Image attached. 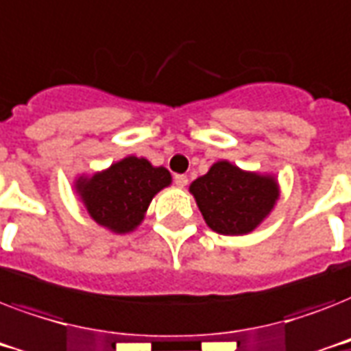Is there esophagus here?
Returning <instances> with one entry per match:
<instances>
[{
	"label": "esophagus",
	"mask_w": 351,
	"mask_h": 351,
	"mask_svg": "<svg viewBox=\"0 0 351 351\" xmlns=\"http://www.w3.org/2000/svg\"><path fill=\"white\" fill-rule=\"evenodd\" d=\"M175 184L178 187H186L187 186V176L186 175H175Z\"/></svg>",
	"instance_id": "34e87169"
}]
</instances>
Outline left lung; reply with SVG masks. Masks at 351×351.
I'll return each instance as SVG.
<instances>
[{
  "mask_svg": "<svg viewBox=\"0 0 351 351\" xmlns=\"http://www.w3.org/2000/svg\"><path fill=\"white\" fill-rule=\"evenodd\" d=\"M206 224L220 234H247L266 219L278 198L269 175L247 173L230 162H217L189 186Z\"/></svg>",
  "mask_w": 351,
  "mask_h": 351,
  "instance_id": "8db88e82",
  "label": "left lung"
}]
</instances>
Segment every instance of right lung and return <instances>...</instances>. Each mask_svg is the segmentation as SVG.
Listing matches in <instances>:
<instances>
[{
	"instance_id": "1",
	"label": "right lung",
	"mask_w": 351,
	"mask_h": 351,
	"mask_svg": "<svg viewBox=\"0 0 351 351\" xmlns=\"http://www.w3.org/2000/svg\"><path fill=\"white\" fill-rule=\"evenodd\" d=\"M169 184L165 167L127 156L90 178H78L76 191L95 222L114 233H129L143 220L154 195Z\"/></svg>"
}]
</instances>
